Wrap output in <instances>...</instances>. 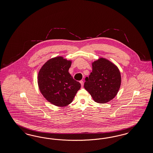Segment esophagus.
Returning a JSON list of instances; mask_svg holds the SVG:
<instances>
[{"label":"esophagus","instance_id":"1","mask_svg":"<svg viewBox=\"0 0 153 153\" xmlns=\"http://www.w3.org/2000/svg\"><path fill=\"white\" fill-rule=\"evenodd\" d=\"M79 82H80V84H81V86H82V88L83 87V85H84V81H82V80H81L80 81H79Z\"/></svg>","mask_w":153,"mask_h":153}]
</instances>
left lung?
Returning a JSON list of instances; mask_svg holds the SVG:
<instances>
[{
    "label": "left lung",
    "instance_id": "left-lung-1",
    "mask_svg": "<svg viewBox=\"0 0 153 153\" xmlns=\"http://www.w3.org/2000/svg\"><path fill=\"white\" fill-rule=\"evenodd\" d=\"M92 72L85 78L84 88L93 100L100 104L109 102L116 97L121 84L119 69L103 57L92 63Z\"/></svg>",
    "mask_w": 153,
    "mask_h": 153
}]
</instances>
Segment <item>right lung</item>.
Listing matches in <instances>:
<instances>
[{"mask_svg":"<svg viewBox=\"0 0 153 153\" xmlns=\"http://www.w3.org/2000/svg\"><path fill=\"white\" fill-rule=\"evenodd\" d=\"M72 60L62 56L48 60L40 68L37 76L39 90L51 104L63 107L71 104L81 88L79 82L68 71Z\"/></svg>","mask_w":153,"mask_h":153,"instance_id":"right-lung-1","label":"right lung"}]
</instances>
